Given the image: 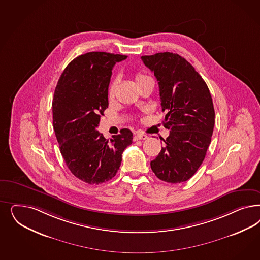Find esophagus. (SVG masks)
Returning a JSON list of instances; mask_svg holds the SVG:
<instances>
[{"label": "esophagus", "instance_id": "1", "mask_svg": "<svg viewBox=\"0 0 260 260\" xmlns=\"http://www.w3.org/2000/svg\"><path fill=\"white\" fill-rule=\"evenodd\" d=\"M148 137L146 135L141 134V133H138L134 136L135 141H139V140H146Z\"/></svg>", "mask_w": 260, "mask_h": 260}]
</instances>
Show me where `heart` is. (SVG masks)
<instances>
[{"mask_svg":"<svg viewBox=\"0 0 260 260\" xmlns=\"http://www.w3.org/2000/svg\"><path fill=\"white\" fill-rule=\"evenodd\" d=\"M145 77H147V76L142 75V74H138V75L136 76V81H139V80L143 79V78H145ZM116 86H117V82H116V81H113L112 83L110 84L109 89H108V96H109V99H113V98H114Z\"/></svg>","mask_w":260,"mask_h":260,"instance_id":"heart-1","label":"heart"}]
</instances>
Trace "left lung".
Here are the masks:
<instances>
[{
    "instance_id": "8db88e82",
    "label": "left lung",
    "mask_w": 260,
    "mask_h": 260,
    "mask_svg": "<svg viewBox=\"0 0 260 260\" xmlns=\"http://www.w3.org/2000/svg\"><path fill=\"white\" fill-rule=\"evenodd\" d=\"M159 81L164 126L169 129L165 147L150 162L159 180L170 184L190 179L200 168L211 142L214 108L210 90L184 57L173 52L142 56Z\"/></svg>"
}]
</instances>
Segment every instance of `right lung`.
I'll list each match as a JSON object with an SVG mask.
<instances>
[{
    "label": "right lung",
    "instance_id": "obj_1",
    "mask_svg": "<svg viewBox=\"0 0 260 260\" xmlns=\"http://www.w3.org/2000/svg\"><path fill=\"white\" fill-rule=\"evenodd\" d=\"M126 58L102 51L79 55L65 68L54 91L52 122L60 152L71 172L87 184L114 178L123 151L132 143L129 129L110 141L96 130L108 108L112 70Z\"/></svg>",
    "mask_w": 260,
    "mask_h": 260
}]
</instances>
